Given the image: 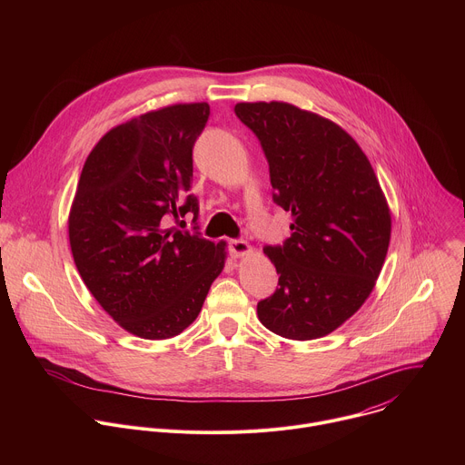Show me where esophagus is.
<instances>
[{"instance_id": "obj_1", "label": "esophagus", "mask_w": 465, "mask_h": 465, "mask_svg": "<svg viewBox=\"0 0 465 465\" xmlns=\"http://www.w3.org/2000/svg\"><path fill=\"white\" fill-rule=\"evenodd\" d=\"M228 248H230L232 255H235V257L244 255V253L250 252V244L246 241H242V239H230L228 241Z\"/></svg>"}]
</instances>
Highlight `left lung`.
Here are the masks:
<instances>
[{"label":"left lung","instance_id":"obj_1","mask_svg":"<svg viewBox=\"0 0 465 465\" xmlns=\"http://www.w3.org/2000/svg\"><path fill=\"white\" fill-rule=\"evenodd\" d=\"M235 115L269 162L272 201L291 237L262 252L280 274L257 303L261 323L292 341L325 337L370 296L390 242V212L355 140L333 121L287 103H239Z\"/></svg>","mask_w":465,"mask_h":465}]
</instances>
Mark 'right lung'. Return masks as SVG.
<instances>
[{"instance_id":"1","label":"right lung","mask_w":465,"mask_h":465,"mask_svg":"<svg viewBox=\"0 0 465 465\" xmlns=\"http://www.w3.org/2000/svg\"><path fill=\"white\" fill-rule=\"evenodd\" d=\"M208 117L206 103L143 114L104 134L81 173L70 213L77 271L101 307L142 339L180 335L224 267L226 242L198 232L189 193ZM189 213L193 232L164 228Z\"/></svg>"}]
</instances>
